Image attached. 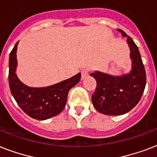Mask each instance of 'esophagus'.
<instances>
[{
    "label": "esophagus",
    "instance_id": "34e87169",
    "mask_svg": "<svg viewBox=\"0 0 157 157\" xmlns=\"http://www.w3.org/2000/svg\"><path fill=\"white\" fill-rule=\"evenodd\" d=\"M89 75V69L84 68L81 70V78L85 79Z\"/></svg>",
    "mask_w": 157,
    "mask_h": 157
}]
</instances>
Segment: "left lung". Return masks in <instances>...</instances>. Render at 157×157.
Instances as JSON below:
<instances>
[{
	"mask_svg": "<svg viewBox=\"0 0 157 157\" xmlns=\"http://www.w3.org/2000/svg\"><path fill=\"white\" fill-rule=\"evenodd\" d=\"M122 36L127 37L131 69L128 73L114 76L102 71L90 73L97 81L92 103L95 109L108 116H118L129 112L139 103L146 86V72L139 48L134 40L121 29Z\"/></svg>",
	"mask_w": 157,
	"mask_h": 157,
	"instance_id": "obj_1",
	"label": "left lung"
}]
</instances>
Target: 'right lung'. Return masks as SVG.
Here are the masks:
<instances>
[{
    "mask_svg": "<svg viewBox=\"0 0 157 157\" xmlns=\"http://www.w3.org/2000/svg\"><path fill=\"white\" fill-rule=\"evenodd\" d=\"M18 41L10 54L9 84L16 103L26 114L33 119L45 121L59 115L67 103L69 90L81 80L79 72L71 78L45 87H30L18 79L17 48Z\"/></svg>",
    "mask_w": 157,
    "mask_h": 157,
    "instance_id": "obj_1",
    "label": "right lung"
}]
</instances>
